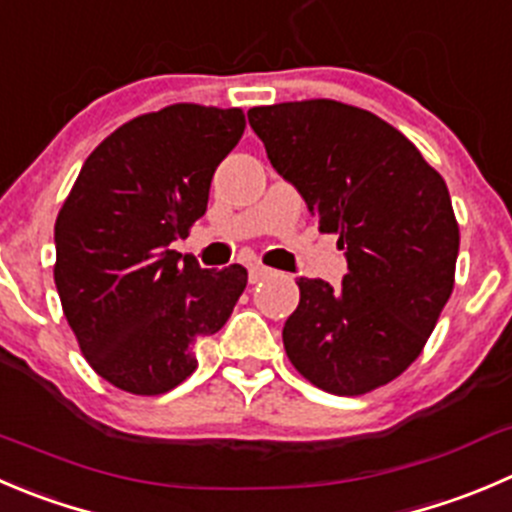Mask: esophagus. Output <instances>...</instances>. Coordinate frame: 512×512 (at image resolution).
<instances>
[{
  "label": "esophagus",
  "mask_w": 512,
  "mask_h": 512,
  "mask_svg": "<svg viewBox=\"0 0 512 512\" xmlns=\"http://www.w3.org/2000/svg\"><path fill=\"white\" fill-rule=\"evenodd\" d=\"M267 267H262V265H250V272H247V277H250V285H257V282L260 280H265L267 277Z\"/></svg>",
  "instance_id": "1"
}]
</instances>
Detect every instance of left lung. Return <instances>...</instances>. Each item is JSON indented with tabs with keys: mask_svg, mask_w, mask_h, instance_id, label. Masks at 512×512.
Here are the masks:
<instances>
[{
	"mask_svg": "<svg viewBox=\"0 0 512 512\" xmlns=\"http://www.w3.org/2000/svg\"><path fill=\"white\" fill-rule=\"evenodd\" d=\"M267 160L320 232L340 235V290L300 277L282 342L295 370L332 395L388 385L423 352L455 285L460 230L443 177L372 112L305 99L247 112Z\"/></svg>",
	"mask_w": 512,
	"mask_h": 512,
	"instance_id": "left-lung-1",
	"label": "left lung"
}]
</instances>
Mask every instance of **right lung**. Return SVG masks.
I'll return each instance as SVG.
<instances>
[{"label": "right lung", "mask_w": 512, "mask_h": 512, "mask_svg": "<svg viewBox=\"0 0 512 512\" xmlns=\"http://www.w3.org/2000/svg\"><path fill=\"white\" fill-rule=\"evenodd\" d=\"M245 132L242 109L170 104L114 130L82 165L54 222V285L97 375L162 395L195 372L247 270H202L170 250L205 215L217 165Z\"/></svg>", "instance_id": "obj_1"}]
</instances>
